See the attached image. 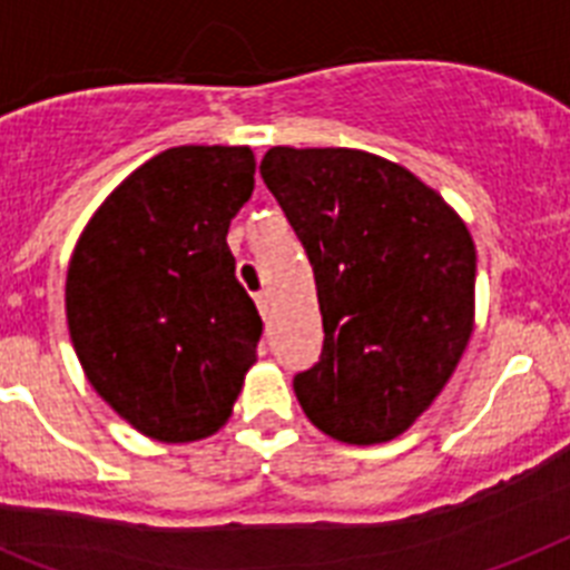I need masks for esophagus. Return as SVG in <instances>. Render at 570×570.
<instances>
[{
    "label": "esophagus",
    "instance_id": "1",
    "mask_svg": "<svg viewBox=\"0 0 570 570\" xmlns=\"http://www.w3.org/2000/svg\"><path fill=\"white\" fill-rule=\"evenodd\" d=\"M256 305H258V314L262 317H271V294L267 291H262V294H256Z\"/></svg>",
    "mask_w": 570,
    "mask_h": 570
}]
</instances>
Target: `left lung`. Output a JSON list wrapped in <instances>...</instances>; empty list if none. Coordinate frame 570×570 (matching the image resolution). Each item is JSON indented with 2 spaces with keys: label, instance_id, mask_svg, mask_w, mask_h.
Wrapping results in <instances>:
<instances>
[{
  "label": "left lung",
  "instance_id": "obj_1",
  "mask_svg": "<svg viewBox=\"0 0 570 570\" xmlns=\"http://www.w3.org/2000/svg\"><path fill=\"white\" fill-rule=\"evenodd\" d=\"M262 177L308 253L326 335L296 399L337 443H390L469 346L472 233L440 191L370 150L276 145Z\"/></svg>",
  "mask_w": 570,
  "mask_h": 570
}]
</instances>
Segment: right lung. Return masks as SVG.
I'll return each instance as SVG.
<instances>
[{"label": "right lung", "mask_w": 570, "mask_h": 570, "mask_svg": "<svg viewBox=\"0 0 570 570\" xmlns=\"http://www.w3.org/2000/svg\"><path fill=\"white\" fill-rule=\"evenodd\" d=\"M253 174L247 145L159 150L92 212L69 258L66 323L83 375L159 443L220 431L258 361L262 317L227 247Z\"/></svg>", "instance_id": "right-lung-1"}]
</instances>
